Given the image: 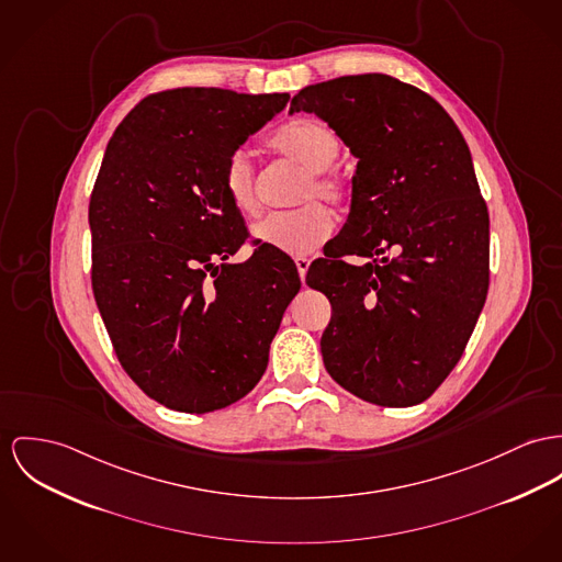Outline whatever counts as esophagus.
<instances>
[{
	"instance_id": "esophagus-1",
	"label": "esophagus",
	"mask_w": 562,
	"mask_h": 562,
	"mask_svg": "<svg viewBox=\"0 0 562 562\" xmlns=\"http://www.w3.org/2000/svg\"><path fill=\"white\" fill-rule=\"evenodd\" d=\"M310 262L312 260L307 259V257H295V265H297V271H300V278L305 280V273H307V267H310Z\"/></svg>"
}]
</instances>
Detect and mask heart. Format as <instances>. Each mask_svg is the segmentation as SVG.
Returning a JSON list of instances; mask_svg holds the SVG:
<instances>
[{
  "mask_svg": "<svg viewBox=\"0 0 562 562\" xmlns=\"http://www.w3.org/2000/svg\"><path fill=\"white\" fill-rule=\"evenodd\" d=\"M269 147L307 169L302 179L297 201H307L312 196H323L331 203H342L346 199L345 177L329 165L340 154V140L336 132L312 117H297L273 132ZM222 188L226 199L241 216H255L259 212L257 194V175L246 151H233L222 169ZM331 212L318 203L310 201L302 207L289 212H273L262 217L252 228V235L262 246L286 255H310L323 246L334 233Z\"/></svg>",
  "mask_w": 562,
  "mask_h": 562,
  "instance_id": "1",
  "label": "heart"
}]
</instances>
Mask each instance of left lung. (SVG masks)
Here are the masks:
<instances>
[{
    "instance_id": "left-lung-1",
    "label": "left lung",
    "mask_w": 562,
    "mask_h": 562,
    "mask_svg": "<svg viewBox=\"0 0 562 562\" xmlns=\"http://www.w3.org/2000/svg\"><path fill=\"white\" fill-rule=\"evenodd\" d=\"M314 113L359 158L342 232L305 282L331 321L321 352L331 379L379 406L428 400L460 361L490 284V216L473 158L449 113L389 75L303 87ZM401 252L363 268L346 254Z\"/></svg>"
}]
</instances>
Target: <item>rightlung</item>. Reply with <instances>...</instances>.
Segmentation results:
<instances>
[{"instance_id":"obj_1","label":"right lung","mask_w":562,"mask_h":562,"mask_svg":"<svg viewBox=\"0 0 562 562\" xmlns=\"http://www.w3.org/2000/svg\"><path fill=\"white\" fill-rule=\"evenodd\" d=\"M289 93L177 87L113 132L89 199L91 289L130 379L179 413L224 408L259 383L295 262L269 246L226 262L248 228L222 188L226 158Z\"/></svg>"}]
</instances>
